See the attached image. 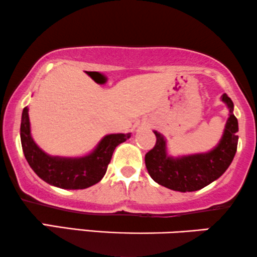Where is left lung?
Wrapping results in <instances>:
<instances>
[{"label": "left lung", "mask_w": 257, "mask_h": 257, "mask_svg": "<svg viewBox=\"0 0 257 257\" xmlns=\"http://www.w3.org/2000/svg\"><path fill=\"white\" fill-rule=\"evenodd\" d=\"M222 101L228 106L229 118L221 141L211 151L171 157L166 151L164 137L153 131L156 145L145 155L146 169L153 181L175 191L190 192L203 189L225 172L237 150L238 122L232 112L234 102L225 93Z\"/></svg>", "instance_id": "obj_1"}]
</instances>
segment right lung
I'll list each match as a JSON object with an SVG mask.
<instances>
[{
    "label": "right lung",
    "instance_id": "1",
    "mask_svg": "<svg viewBox=\"0 0 257 257\" xmlns=\"http://www.w3.org/2000/svg\"><path fill=\"white\" fill-rule=\"evenodd\" d=\"M22 150L28 164L40 178L61 189H86L104 177L116 146L131 137V133H113L100 141L94 151L84 157H52L43 152L31 135L28 107L23 108L21 118Z\"/></svg>",
    "mask_w": 257,
    "mask_h": 257
}]
</instances>
